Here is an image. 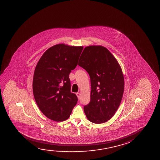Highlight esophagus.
I'll use <instances>...</instances> for the list:
<instances>
[{
    "label": "esophagus",
    "instance_id": "1",
    "mask_svg": "<svg viewBox=\"0 0 160 160\" xmlns=\"http://www.w3.org/2000/svg\"><path fill=\"white\" fill-rule=\"evenodd\" d=\"M76 94H77V97H78V98H79V97H80V93H79V92H78V93H76Z\"/></svg>",
    "mask_w": 160,
    "mask_h": 160
}]
</instances>
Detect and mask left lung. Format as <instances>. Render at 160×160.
Masks as SVG:
<instances>
[{
    "mask_svg": "<svg viewBox=\"0 0 160 160\" xmlns=\"http://www.w3.org/2000/svg\"><path fill=\"white\" fill-rule=\"evenodd\" d=\"M80 67L90 75L91 100L83 107L88 120L105 122L118 109L124 91V78L118 62L102 46L86 47L79 59Z\"/></svg>",
    "mask_w": 160,
    "mask_h": 160,
    "instance_id": "1",
    "label": "left lung"
}]
</instances>
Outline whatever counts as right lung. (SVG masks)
<instances>
[{"instance_id": "right-lung-1", "label": "right lung", "mask_w": 160, "mask_h": 160, "mask_svg": "<svg viewBox=\"0 0 160 160\" xmlns=\"http://www.w3.org/2000/svg\"><path fill=\"white\" fill-rule=\"evenodd\" d=\"M82 46L57 44L44 52L35 67L33 91L45 116L56 121L68 119L78 97L70 92L69 75L78 65Z\"/></svg>"}]
</instances>
